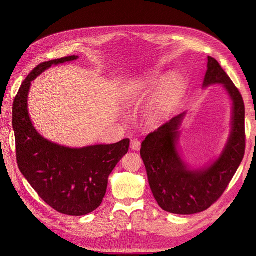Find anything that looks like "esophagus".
<instances>
[{"label":"esophagus","mask_w":256,"mask_h":256,"mask_svg":"<svg viewBox=\"0 0 256 256\" xmlns=\"http://www.w3.org/2000/svg\"><path fill=\"white\" fill-rule=\"evenodd\" d=\"M130 148L132 150H140V148H141V141L138 140V138H134V140H131Z\"/></svg>","instance_id":"1"}]
</instances>
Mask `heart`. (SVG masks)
Masks as SVG:
<instances>
[{"label":"heart","instance_id":"b5f03b06","mask_svg":"<svg viewBox=\"0 0 256 256\" xmlns=\"http://www.w3.org/2000/svg\"><path fill=\"white\" fill-rule=\"evenodd\" d=\"M184 92V83L177 76H166L154 72L131 84L122 92L125 104H132L154 95L148 109V118L158 122L171 112Z\"/></svg>","mask_w":256,"mask_h":256}]
</instances>
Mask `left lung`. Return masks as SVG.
Listing matches in <instances>:
<instances>
[{"mask_svg": "<svg viewBox=\"0 0 256 256\" xmlns=\"http://www.w3.org/2000/svg\"><path fill=\"white\" fill-rule=\"evenodd\" d=\"M222 84L233 102L232 131L220 157L206 168L190 170L177 152L180 126L186 113L175 116L145 138L141 157L154 198L164 210L192 214L220 198L244 156V104L235 84L214 58L208 56L203 86Z\"/></svg>", "mask_w": 256, "mask_h": 256, "instance_id": "1", "label": "left lung"}]
</instances>
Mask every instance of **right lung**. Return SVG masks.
Returning <instances> with one entry per match:
<instances>
[{
  "instance_id": "1",
  "label": "right lung",
  "mask_w": 256,
  "mask_h": 256,
  "mask_svg": "<svg viewBox=\"0 0 256 256\" xmlns=\"http://www.w3.org/2000/svg\"><path fill=\"white\" fill-rule=\"evenodd\" d=\"M72 56L35 67L21 84L12 104L17 164L46 203L68 216H84L97 209L106 196L108 178L129 150V138L106 145L69 148L52 143L34 128L28 111V96L36 76L52 65L74 60Z\"/></svg>"
}]
</instances>
